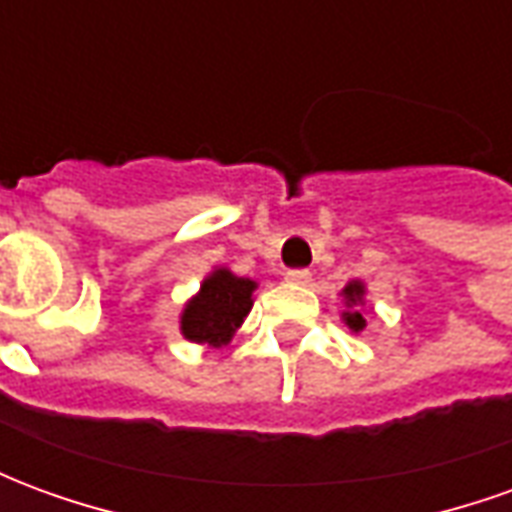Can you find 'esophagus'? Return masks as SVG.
Returning a JSON list of instances; mask_svg holds the SVG:
<instances>
[{
  "label": "esophagus",
  "mask_w": 512,
  "mask_h": 512,
  "mask_svg": "<svg viewBox=\"0 0 512 512\" xmlns=\"http://www.w3.org/2000/svg\"><path fill=\"white\" fill-rule=\"evenodd\" d=\"M285 279L290 285H310L312 274L307 268H290V271H285Z\"/></svg>",
  "instance_id": "esophagus-1"
}]
</instances>
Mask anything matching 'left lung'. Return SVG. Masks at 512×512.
<instances>
[{
    "instance_id": "left-lung-1",
    "label": "left lung",
    "mask_w": 512,
    "mask_h": 512,
    "mask_svg": "<svg viewBox=\"0 0 512 512\" xmlns=\"http://www.w3.org/2000/svg\"><path fill=\"white\" fill-rule=\"evenodd\" d=\"M365 296H367V288L362 279H351V282L340 290V299H343V307H345V310L340 312V318H343L345 326H348L354 334L365 332V326H367Z\"/></svg>"
}]
</instances>
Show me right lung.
I'll list each match as a JSON object with an SVG mask.
<instances>
[{
  "instance_id": "obj_1",
  "label": "right lung",
  "mask_w": 512,
  "mask_h": 512,
  "mask_svg": "<svg viewBox=\"0 0 512 512\" xmlns=\"http://www.w3.org/2000/svg\"><path fill=\"white\" fill-rule=\"evenodd\" d=\"M255 290V279L238 277L230 268L216 266L202 279L200 290L183 304L180 334L189 343L222 348L246 321L255 304Z\"/></svg>"
}]
</instances>
